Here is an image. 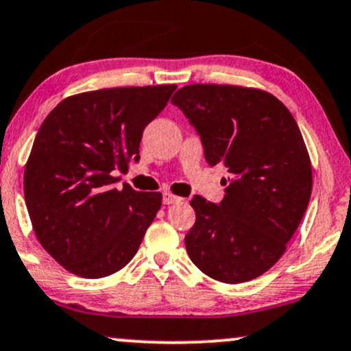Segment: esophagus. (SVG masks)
Segmentation results:
<instances>
[{"label": "esophagus", "instance_id": "1", "mask_svg": "<svg viewBox=\"0 0 351 351\" xmlns=\"http://www.w3.org/2000/svg\"><path fill=\"white\" fill-rule=\"evenodd\" d=\"M180 201H183V197L175 196V194L171 193H163V204H175V202Z\"/></svg>", "mask_w": 351, "mask_h": 351}]
</instances>
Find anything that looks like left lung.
Wrapping results in <instances>:
<instances>
[{
	"label": "left lung",
	"mask_w": 351,
	"mask_h": 351,
	"mask_svg": "<svg viewBox=\"0 0 351 351\" xmlns=\"http://www.w3.org/2000/svg\"><path fill=\"white\" fill-rule=\"evenodd\" d=\"M171 103L199 134L210 167L230 173L219 204L194 196L189 258L214 280L237 285L268 271L306 213L312 167L289 109L273 95L234 84H188Z\"/></svg>",
	"instance_id": "obj_1"
}]
</instances>
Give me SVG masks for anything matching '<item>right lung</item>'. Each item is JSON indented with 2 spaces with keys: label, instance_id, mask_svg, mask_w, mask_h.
Here are the masks:
<instances>
[{
  "label": "right lung",
  "instance_id": "right-lung-1",
  "mask_svg": "<svg viewBox=\"0 0 351 351\" xmlns=\"http://www.w3.org/2000/svg\"><path fill=\"white\" fill-rule=\"evenodd\" d=\"M176 84L104 88L70 96L42 122L24 171L34 232L63 268L104 278L137 253L162 206L160 193L116 188L137 162L143 129Z\"/></svg>",
  "mask_w": 351,
  "mask_h": 351
}]
</instances>
